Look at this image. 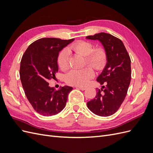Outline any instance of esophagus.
Returning <instances> with one entry per match:
<instances>
[{
    "label": "esophagus",
    "mask_w": 153,
    "mask_h": 153,
    "mask_svg": "<svg viewBox=\"0 0 153 153\" xmlns=\"http://www.w3.org/2000/svg\"><path fill=\"white\" fill-rule=\"evenodd\" d=\"M76 89H80L82 91H84L86 89V87H81V86H76Z\"/></svg>",
    "instance_id": "34e87169"
}]
</instances>
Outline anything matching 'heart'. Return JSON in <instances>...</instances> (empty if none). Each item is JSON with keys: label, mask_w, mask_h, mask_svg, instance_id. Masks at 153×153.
I'll list each match as a JSON object with an SVG mask.
<instances>
[{"label": "heart", "mask_w": 153, "mask_h": 153, "mask_svg": "<svg viewBox=\"0 0 153 153\" xmlns=\"http://www.w3.org/2000/svg\"><path fill=\"white\" fill-rule=\"evenodd\" d=\"M71 48L75 53L79 54L85 59L87 64L93 67L97 70H101L107 62V55L103 48L93 50L94 47L90 42L80 41L73 45ZM57 63L62 70H67L69 68V52L65 48L59 53ZM94 76V71L92 68L86 67L82 69H73L69 72L65 77L67 84L71 85L84 86L89 80Z\"/></svg>", "instance_id": "1"}]
</instances>
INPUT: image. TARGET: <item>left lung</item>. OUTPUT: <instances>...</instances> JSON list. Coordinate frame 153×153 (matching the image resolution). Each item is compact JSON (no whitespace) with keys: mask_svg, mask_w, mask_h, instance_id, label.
<instances>
[{"mask_svg":"<svg viewBox=\"0 0 153 153\" xmlns=\"http://www.w3.org/2000/svg\"><path fill=\"white\" fill-rule=\"evenodd\" d=\"M88 39L98 40L107 55V62L97 78L101 89L95 98L87 102V107L94 114L107 117L117 111L124 100L131 82V59L121 39L101 32L88 36Z\"/></svg>","mask_w":153,"mask_h":153,"instance_id":"left-lung-1","label":"left lung"}]
</instances>
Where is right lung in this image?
<instances>
[{"label":"right lung","mask_w":153,"mask_h":153,"mask_svg":"<svg viewBox=\"0 0 153 153\" xmlns=\"http://www.w3.org/2000/svg\"><path fill=\"white\" fill-rule=\"evenodd\" d=\"M74 40L41 38L30 45L23 55L20 68L23 88L32 107L43 116H51L61 112L73 89V87L66 85L56 91L49 86L48 82L55 78L59 70V52Z\"/></svg>","instance_id":"obj_1"}]
</instances>
